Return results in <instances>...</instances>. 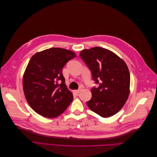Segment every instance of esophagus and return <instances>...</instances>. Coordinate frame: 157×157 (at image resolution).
Listing matches in <instances>:
<instances>
[{
    "label": "esophagus",
    "mask_w": 157,
    "mask_h": 157,
    "mask_svg": "<svg viewBox=\"0 0 157 157\" xmlns=\"http://www.w3.org/2000/svg\"><path fill=\"white\" fill-rule=\"evenodd\" d=\"M80 91H81V90H74V93L75 94H78L80 92Z\"/></svg>",
    "instance_id": "obj_1"
}]
</instances>
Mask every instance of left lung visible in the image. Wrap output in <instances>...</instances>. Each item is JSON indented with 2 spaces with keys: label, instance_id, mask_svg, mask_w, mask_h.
Wrapping results in <instances>:
<instances>
[{
  "label": "left lung",
  "instance_id": "8db88e82",
  "mask_svg": "<svg viewBox=\"0 0 157 157\" xmlns=\"http://www.w3.org/2000/svg\"><path fill=\"white\" fill-rule=\"evenodd\" d=\"M80 57L99 86L92 88L88 107L102 117L115 115L124 106L130 93V76L126 63L113 52L101 47L83 50Z\"/></svg>",
  "mask_w": 157,
  "mask_h": 157
}]
</instances>
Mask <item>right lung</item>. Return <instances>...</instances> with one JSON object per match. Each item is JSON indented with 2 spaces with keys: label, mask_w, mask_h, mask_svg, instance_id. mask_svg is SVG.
<instances>
[{
  "label": "right lung",
  "mask_w": 157,
  "mask_h": 157,
  "mask_svg": "<svg viewBox=\"0 0 157 157\" xmlns=\"http://www.w3.org/2000/svg\"><path fill=\"white\" fill-rule=\"evenodd\" d=\"M76 57L75 52L59 48L43 50L32 56L23 78L27 101L36 113L54 118L63 113L73 96L65 83L62 69Z\"/></svg>",
  "instance_id": "1"
}]
</instances>
